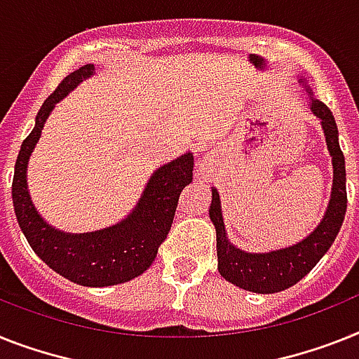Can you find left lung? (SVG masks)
<instances>
[{"label":"left lung","mask_w":359,"mask_h":359,"mask_svg":"<svg viewBox=\"0 0 359 359\" xmlns=\"http://www.w3.org/2000/svg\"><path fill=\"white\" fill-rule=\"evenodd\" d=\"M310 93L305 80H299ZM310 111L321 120L328 153L332 156L334 180L330 203L327 206L323 219L316 226V230L305 239L288 246V248L273 250L266 254H250L239 250L228 241L224 221H222L221 198L219 191L212 189V206L210 219L217 231V259L219 272L226 281L255 294H273L290 288L299 283L306 273L319 263V259L327 254L338 236L339 228L347 212V186H345V156L338 142V126L327 105L314 98L310 93Z\"/></svg>","instance_id":"obj_1"}]
</instances>
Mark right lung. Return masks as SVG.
Returning <instances> with one entry per match:
<instances>
[{
	"instance_id": "right-lung-1",
	"label": "right lung",
	"mask_w": 359,
	"mask_h": 359,
	"mask_svg": "<svg viewBox=\"0 0 359 359\" xmlns=\"http://www.w3.org/2000/svg\"><path fill=\"white\" fill-rule=\"evenodd\" d=\"M93 72L95 65L91 63L76 69L43 102L34 129L23 140L16 158L12 203L23 236L47 266L82 287H111L131 281L151 266L158 246L168 237L180 194L194 179V155L186 153L161 165L151 175L133 212L109 228L89 233H65L47 224L36 212L27 188L29 156L54 105Z\"/></svg>"
}]
</instances>
